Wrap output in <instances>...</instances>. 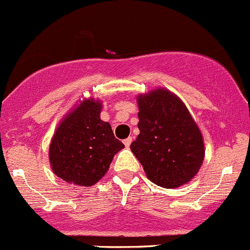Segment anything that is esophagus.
I'll return each mask as SVG.
<instances>
[{"label":"esophagus","mask_w":250,"mask_h":250,"mask_svg":"<svg viewBox=\"0 0 250 250\" xmlns=\"http://www.w3.org/2000/svg\"><path fill=\"white\" fill-rule=\"evenodd\" d=\"M131 142H132V137H127L126 140H124V145L126 146V147H130Z\"/></svg>","instance_id":"esophagus-1"}]
</instances>
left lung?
I'll return each mask as SVG.
<instances>
[{"label":"left lung","mask_w":250,"mask_h":250,"mask_svg":"<svg viewBox=\"0 0 250 250\" xmlns=\"http://www.w3.org/2000/svg\"><path fill=\"white\" fill-rule=\"evenodd\" d=\"M140 135L130 148L153 184L176 188L191 181L206 154L203 136L185 103L167 88L137 96Z\"/></svg>","instance_id":"obj_1"}]
</instances>
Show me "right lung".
<instances>
[{
	"label": "right lung",
	"mask_w": 250,
	"mask_h": 250,
	"mask_svg": "<svg viewBox=\"0 0 250 250\" xmlns=\"http://www.w3.org/2000/svg\"><path fill=\"white\" fill-rule=\"evenodd\" d=\"M102 102L80 101L58 124L49 143L52 171L68 184L90 187L109 169L125 147L114 137L109 123L101 120Z\"/></svg>",
	"instance_id": "1"
}]
</instances>
